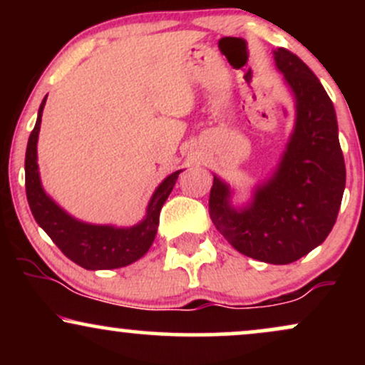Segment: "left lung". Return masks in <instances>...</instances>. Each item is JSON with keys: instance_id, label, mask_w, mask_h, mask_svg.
Returning <instances> with one entry per match:
<instances>
[{"instance_id": "obj_1", "label": "left lung", "mask_w": 365, "mask_h": 365, "mask_svg": "<svg viewBox=\"0 0 365 365\" xmlns=\"http://www.w3.org/2000/svg\"><path fill=\"white\" fill-rule=\"evenodd\" d=\"M297 99L295 130L274 177L257 187L249 206H230V188L212 180L209 216L240 254L269 264H290L321 245L336 223L345 190V159L333 103L297 54L274 51Z\"/></svg>"}]
</instances>
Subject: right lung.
I'll list each match as a JSON object with an SVG mask.
<instances>
[{"label":"right lung","mask_w":365,"mask_h":365,"mask_svg":"<svg viewBox=\"0 0 365 365\" xmlns=\"http://www.w3.org/2000/svg\"><path fill=\"white\" fill-rule=\"evenodd\" d=\"M46 99L41 103L36 127L32 130L25 153V192L29 207L37 225L48 233L70 261L86 269H116L135 262L153 245L159 225L163 204L173 190L180 171L171 173L154 192L148 206V215L142 223L132 228L87 225L73 220L44 194L37 170V137Z\"/></svg>","instance_id":"add662e5"}]
</instances>
